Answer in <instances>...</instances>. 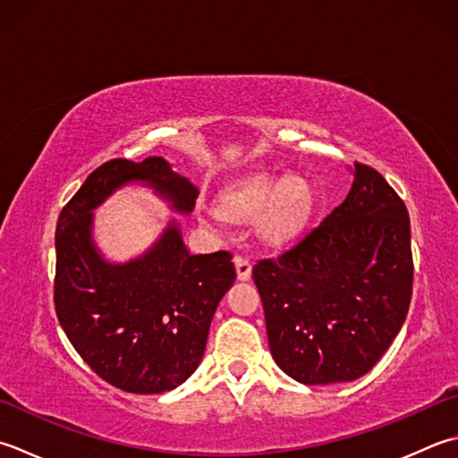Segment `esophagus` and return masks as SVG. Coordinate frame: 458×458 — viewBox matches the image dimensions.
<instances>
[{
    "instance_id": "34e87169",
    "label": "esophagus",
    "mask_w": 458,
    "mask_h": 458,
    "mask_svg": "<svg viewBox=\"0 0 458 458\" xmlns=\"http://www.w3.org/2000/svg\"><path fill=\"white\" fill-rule=\"evenodd\" d=\"M234 266H236V274H238V280L242 282H248L250 276H252V264H250V259L246 256H234Z\"/></svg>"
}]
</instances>
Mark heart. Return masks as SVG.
<instances>
[{"label": "heart", "instance_id": "obj_1", "mask_svg": "<svg viewBox=\"0 0 458 458\" xmlns=\"http://www.w3.org/2000/svg\"><path fill=\"white\" fill-rule=\"evenodd\" d=\"M311 202L306 178L288 174L280 181L277 174H254L238 182L222 196L220 214L226 220L248 222L259 216V234L277 242L288 238L300 226Z\"/></svg>", "mask_w": 458, "mask_h": 458}]
</instances>
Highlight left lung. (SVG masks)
<instances>
[{
    "instance_id": "obj_1",
    "label": "left lung",
    "mask_w": 458,
    "mask_h": 458,
    "mask_svg": "<svg viewBox=\"0 0 458 458\" xmlns=\"http://www.w3.org/2000/svg\"><path fill=\"white\" fill-rule=\"evenodd\" d=\"M276 363L303 385L360 379L397 337L413 293L405 202L355 163L352 191L280 256L258 259Z\"/></svg>"
}]
</instances>
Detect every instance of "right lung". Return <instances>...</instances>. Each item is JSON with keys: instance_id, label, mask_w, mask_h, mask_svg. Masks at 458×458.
<instances>
[{"instance_id": "1", "label": "right lung", "mask_w": 458, "mask_h": 458, "mask_svg": "<svg viewBox=\"0 0 458 458\" xmlns=\"http://www.w3.org/2000/svg\"><path fill=\"white\" fill-rule=\"evenodd\" d=\"M129 182L152 186L182 214L199 199L196 186L163 157L114 158L95 168L59 214L53 300L71 345L98 377L127 393L155 395L196 371L236 270L226 250L188 252L176 222L142 256L106 262L91 236L93 210Z\"/></svg>"}]
</instances>
